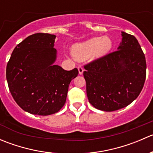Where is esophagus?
<instances>
[{"mask_svg": "<svg viewBox=\"0 0 153 153\" xmlns=\"http://www.w3.org/2000/svg\"><path fill=\"white\" fill-rule=\"evenodd\" d=\"M78 72H79V75H82V74L84 73V68L81 67V66H79V67H78Z\"/></svg>", "mask_w": 153, "mask_h": 153, "instance_id": "obj_1", "label": "esophagus"}]
</instances>
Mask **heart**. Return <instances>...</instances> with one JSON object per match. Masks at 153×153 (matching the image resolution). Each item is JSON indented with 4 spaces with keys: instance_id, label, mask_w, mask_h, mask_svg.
<instances>
[{
    "instance_id": "b5f03b06",
    "label": "heart",
    "mask_w": 153,
    "mask_h": 153,
    "mask_svg": "<svg viewBox=\"0 0 153 153\" xmlns=\"http://www.w3.org/2000/svg\"><path fill=\"white\" fill-rule=\"evenodd\" d=\"M112 46L113 42L110 37H95L73 45L72 54L75 59L80 61L89 59L93 55L96 58H101L112 49Z\"/></svg>"
}]
</instances>
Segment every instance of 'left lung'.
Instances as JSON below:
<instances>
[{
	"label": "left lung",
	"instance_id": "left-lung-1",
	"mask_svg": "<svg viewBox=\"0 0 153 153\" xmlns=\"http://www.w3.org/2000/svg\"><path fill=\"white\" fill-rule=\"evenodd\" d=\"M118 50L84 66L89 103L106 112L130 104L139 95L146 79V64L135 36L121 32Z\"/></svg>",
	"mask_w": 153,
	"mask_h": 153
}]
</instances>
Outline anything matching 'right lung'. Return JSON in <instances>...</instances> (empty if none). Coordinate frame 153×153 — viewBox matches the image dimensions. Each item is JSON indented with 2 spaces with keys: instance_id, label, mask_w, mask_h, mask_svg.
Returning <instances> with one entry per match:
<instances>
[{
  "instance_id": "obj_1",
  "label": "right lung",
  "mask_w": 153,
  "mask_h": 153,
  "mask_svg": "<svg viewBox=\"0 0 153 153\" xmlns=\"http://www.w3.org/2000/svg\"><path fill=\"white\" fill-rule=\"evenodd\" d=\"M55 35L36 33L16 46L7 66L9 89L18 105L29 113L49 115L65 104L71 81L78 69L55 65Z\"/></svg>"
}]
</instances>
